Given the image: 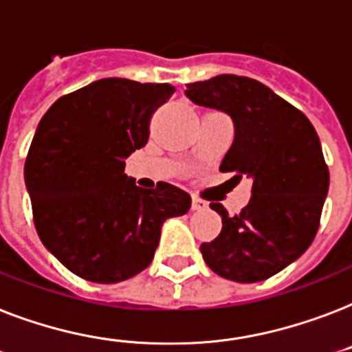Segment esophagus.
Returning a JSON list of instances; mask_svg holds the SVG:
<instances>
[{"label":"esophagus","instance_id":"obj_1","mask_svg":"<svg viewBox=\"0 0 352 352\" xmlns=\"http://www.w3.org/2000/svg\"><path fill=\"white\" fill-rule=\"evenodd\" d=\"M206 208H208V205H206L205 201L203 199H199V197H194V199H192V210H206Z\"/></svg>","mask_w":352,"mask_h":352}]
</instances>
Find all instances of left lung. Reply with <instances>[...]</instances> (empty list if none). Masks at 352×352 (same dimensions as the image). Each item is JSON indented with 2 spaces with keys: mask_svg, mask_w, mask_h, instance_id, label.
Wrapping results in <instances>:
<instances>
[{
  "mask_svg": "<svg viewBox=\"0 0 352 352\" xmlns=\"http://www.w3.org/2000/svg\"><path fill=\"white\" fill-rule=\"evenodd\" d=\"M186 98L229 114L234 140L219 171L253 181L248 206L229 216L210 203L223 227L201 245L206 265L236 283H260L299 258L318 232L329 168L318 133L294 104L249 77L218 75L186 85Z\"/></svg>",
  "mask_w": 352,
  "mask_h": 352,
  "instance_id": "1",
  "label": "left lung"
}]
</instances>
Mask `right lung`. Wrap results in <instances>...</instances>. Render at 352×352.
I'll return each instance as SVG.
<instances>
[{
    "mask_svg": "<svg viewBox=\"0 0 352 352\" xmlns=\"http://www.w3.org/2000/svg\"><path fill=\"white\" fill-rule=\"evenodd\" d=\"M175 92L162 82L109 77L63 96L40 120L25 160V186L40 240L69 272L99 284L151 264L168 218L192 197L158 182L144 190L125 158L147 144L149 120Z\"/></svg>",
    "mask_w": 352,
    "mask_h": 352,
    "instance_id": "1",
    "label": "right lung"
}]
</instances>
